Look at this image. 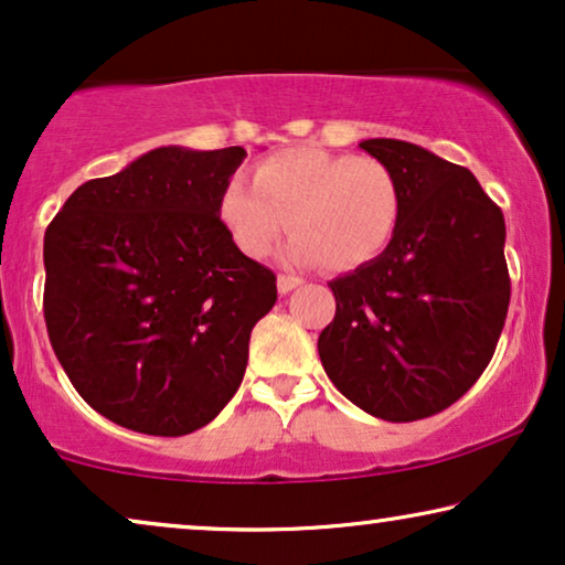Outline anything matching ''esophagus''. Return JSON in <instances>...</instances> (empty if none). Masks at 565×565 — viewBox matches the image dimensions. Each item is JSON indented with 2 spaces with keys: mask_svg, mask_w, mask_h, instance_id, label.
Masks as SVG:
<instances>
[{
  "mask_svg": "<svg viewBox=\"0 0 565 565\" xmlns=\"http://www.w3.org/2000/svg\"><path fill=\"white\" fill-rule=\"evenodd\" d=\"M298 285H303V280H300V277H292V275H280V277H277V290H280L282 296H288V292L296 290Z\"/></svg>",
  "mask_w": 565,
  "mask_h": 565,
  "instance_id": "1",
  "label": "esophagus"
}]
</instances>
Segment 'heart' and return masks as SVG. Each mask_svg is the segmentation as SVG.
I'll return each instance as SVG.
<instances>
[{
    "label": "heart",
    "mask_w": 565,
    "mask_h": 565,
    "mask_svg": "<svg viewBox=\"0 0 565 565\" xmlns=\"http://www.w3.org/2000/svg\"><path fill=\"white\" fill-rule=\"evenodd\" d=\"M404 192L388 164L373 157L288 149L254 167V184L234 177L221 192L218 215L234 244L265 257L285 234V257L296 265L321 262L347 273L381 257L396 236Z\"/></svg>",
    "instance_id": "heart-1"
}]
</instances>
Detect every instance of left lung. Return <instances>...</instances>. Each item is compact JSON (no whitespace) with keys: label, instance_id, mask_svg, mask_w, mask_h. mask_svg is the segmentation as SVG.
<instances>
[{"label":"left lung","instance_id":"left-lung-1","mask_svg":"<svg viewBox=\"0 0 565 565\" xmlns=\"http://www.w3.org/2000/svg\"><path fill=\"white\" fill-rule=\"evenodd\" d=\"M396 174L404 211L381 257L329 282V381L385 422L439 414L468 393L507 321L504 213L466 167L396 138L360 143Z\"/></svg>","mask_w":565,"mask_h":565}]
</instances>
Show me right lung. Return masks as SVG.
Returning <instances> with one entry per match:
<instances>
[{"mask_svg": "<svg viewBox=\"0 0 565 565\" xmlns=\"http://www.w3.org/2000/svg\"><path fill=\"white\" fill-rule=\"evenodd\" d=\"M242 146H161L84 182L45 228L43 316L87 404L120 427L190 435L242 385L273 269L242 254L218 215Z\"/></svg>", "mask_w": 565, "mask_h": 565, "instance_id": "add662e5", "label": "right lung"}]
</instances>
